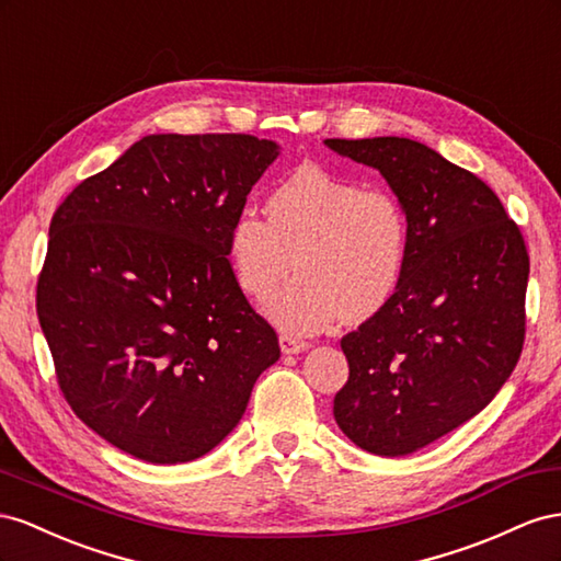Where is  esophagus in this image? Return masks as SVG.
Masks as SVG:
<instances>
[{
    "instance_id": "esophagus-1",
    "label": "esophagus",
    "mask_w": 561,
    "mask_h": 561,
    "mask_svg": "<svg viewBox=\"0 0 561 561\" xmlns=\"http://www.w3.org/2000/svg\"><path fill=\"white\" fill-rule=\"evenodd\" d=\"M279 347L284 355H298V352H306L310 347V343L296 339V335H279Z\"/></svg>"
}]
</instances>
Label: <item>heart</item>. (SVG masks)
I'll list each match as a JSON object with an SVG mask.
<instances>
[{
	"mask_svg": "<svg viewBox=\"0 0 561 561\" xmlns=\"http://www.w3.org/2000/svg\"><path fill=\"white\" fill-rule=\"evenodd\" d=\"M409 216L392 192L306 164L272 187L267 218L239 211L226 237L242 291L270 298L267 317L289 333H319L339 319L364 322L397 294L409 261Z\"/></svg>",
	"mask_w": 561,
	"mask_h": 561,
	"instance_id": "b5f03b06",
	"label": "heart"
}]
</instances>
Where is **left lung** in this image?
<instances>
[{
    "instance_id": "obj_1",
    "label": "left lung",
    "mask_w": 561,
    "mask_h": 561,
    "mask_svg": "<svg viewBox=\"0 0 561 561\" xmlns=\"http://www.w3.org/2000/svg\"><path fill=\"white\" fill-rule=\"evenodd\" d=\"M376 169L409 216L392 300L347 335L333 419L359 449L407 456L482 411L517 366L529 253L495 192L419 140L327 138Z\"/></svg>"
}]
</instances>
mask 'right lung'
<instances>
[{
  "label": "right lung",
  "mask_w": 561,
  "mask_h": 561,
  "mask_svg": "<svg viewBox=\"0 0 561 561\" xmlns=\"http://www.w3.org/2000/svg\"><path fill=\"white\" fill-rule=\"evenodd\" d=\"M277 157L244 134H150L56 209L39 327L68 404L119 451L157 466L209 454L279 359L226 259Z\"/></svg>",
  "instance_id": "add662e5"
}]
</instances>
